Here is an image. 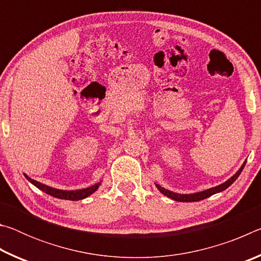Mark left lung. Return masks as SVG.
<instances>
[{
	"mask_svg": "<svg viewBox=\"0 0 261 261\" xmlns=\"http://www.w3.org/2000/svg\"><path fill=\"white\" fill-rule=\"evenodd\" d=\"M246 161L243 163V166L240 168V170L237 171V173L232 176L231 178H229L227 182L222 183L221 185H219V187H215V188H212V189H208V190H205V191L202 192H198V193H192V194H178V193H175V192H171L169 191V190H166L161 188L160 185L156 184L158 189L160 190V192L165 194V196L171 198V199H174L176 201H187V202H191V201H199V200H202V199H206V198L211 197L212 194L214 193H218V192H221L223 191V190H226L228 187H230V185L235 182V180L237 179L238 176L241 175L243 168H244Z\"/></svg>",
	"mask_w": 261,
	"mask_h": 261,
	"instance_id": "8db88e82",
	"label": "left lung"
}]
</instances>
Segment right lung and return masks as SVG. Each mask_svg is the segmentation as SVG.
I'll use <instances>...</instances> for the list:
<instances>
[{"label": "right lung", "instance_id": "right-lung-1", "mask_svg": "<svg viewBox=\"0 0 261 261\" xmlns=\"http://www.w3.org/2000/svg\"><path fill=\"white\" fill-rule=\"evenodd\" d=\"M25 177L28 178L33 185H35L38 189H40L41 191L46 192L47 194H50V196L55 197V198H59V199H67V200L84 199V198H86L90 196V194L95 192L100 185V183H96L94 185H92V187H90V188H86L83 190H76V191H64V190H59V189L47 187V185H45V184L39 183V182H37V180L30 178L29 176H26V175H25Z\"/></svg>", "mask_w": 261, "mask_h": 261}]
</instances>
